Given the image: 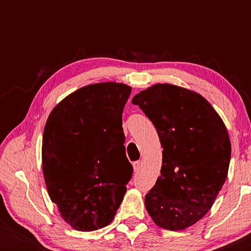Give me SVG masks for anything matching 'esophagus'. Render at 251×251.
Returning a JSON list of instances; mask_svg holds the SVG:
<instances>
[{"instance_id": "esophagus-1", "label": "esophagus", "mask_w": 251, "mask_h": 251, "mask_svg": "<svg viewBox=\"0 0 251 251\" xmlns=\"http://www.w3.org/2000/svg\"><path fill=\"white\" fill-rule=\"evenodd\" d=\"M132 166H133V170L138 171L140 170V167H142V162H140V161H135V162L132 163Z\"/></svg>"}]
</instances>
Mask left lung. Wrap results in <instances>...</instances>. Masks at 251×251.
<instances>
[{
	"instance_id": "obj_1",
	"label": "left lung",
	"mask_w": 251,
	"mask_h": 251,
	"mask_svg": "<svg viewBox=\"0 0 251 251\" xmlns=\"http://www.w3.org/2000/svg\"><path fill=\"white\" fill-rule=\"evenodd\" d=\"M155 126L162 151L161 176L146 194L160 227L179 231L207 214L224 185L231 143L217 112L197 92L155 84L132 98Z\"/></svg>"
}]
</instances>
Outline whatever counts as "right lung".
<instances>
[{
	"label": "right lung",
	"instance_id": "add662e5",
	"mask_svg": "<svg viewBox=\"0 0 251 251\" xmlns=\"http://www.w3.org/2000/svg\"><path fill=\"white\" fill-rule=\"evenodd\" d=\"M131 88L106 82L67 96L48 118L42 168L51 201L77 231L113 221L131 179L122 113Z\"/></svg>",
	"mask_w": 251,
	"mask_h": 251
}]
</instances>
